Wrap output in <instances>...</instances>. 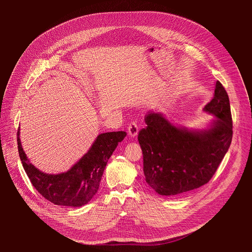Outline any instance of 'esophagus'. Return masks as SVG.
<instances>
[{"label":"esophagus","mask_w":252,"mask_h":252,"mask_svg":"<svg viewBox=\"0 0 252 252\" xmlns=\"http://www.w3.org/2000/svg\"><path fill=\"white\" fill-rule=\"evenodd\" d=\"M138 125L136 124V122H131L128 126V134L131 136V137H134L137 135V132H138Z\"/></svg>","instance_id":"34e87169"}]
</instances>
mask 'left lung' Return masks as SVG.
<instances>
[{"label": "left lung", "instance_id": "left-lung-1", "mask_svg": "<svg viewBox=\"0 0 252 252\" xmlns=\"http://www.w3.org/2000/svg\"><path fill=\"white\" fill-rule=\"evenodd\" d=\"M204 111L218 117L213 126L191 132L172 126L158 114H149L138 132L148 185L160 195L177 196L207 184L232 139L228 94L220 81Z\"/></svg>", "mask_w": 252, "mask_h": 252}]
</instances>
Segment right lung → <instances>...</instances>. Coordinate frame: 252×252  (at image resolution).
Returning a JSON list of instances; mask_svg holds the SVG:
<instances>
[{
  "label": "right lung",
  "instance_id": "add662e5",
  "mask_svg": "<svg viewBox=\"0 0 252 252\" xmlns=\"http://www.w3.org/2000/svg\"><path fill=\"white\" fill-rule=\"evenodd\" d=\"M19 135L20 129L17 132L19 155L33 188L54 204L77 207L87 204L97 192L107 160L126 132L100 133L90 151L69 170L60 174H47L35 168L29 161Z\"/></svg>",
  "mask_w": 252,
  "mask_h": 252
}]
</instances>
